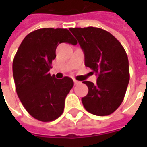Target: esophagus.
Here are the masks:
<instances>
[{
	"label": "esophagus",
	"instance_id": "esophagus-1",
	"mask_svg": "<svg viewBox=\"0 0 147 147\" xmlns=\"http://www.w3.org/2000/svg\"><path fill=\"white\" fill-rule=\"evenodd\" d=\"M74 85H78V84L80 83V82H78V81H77V80H74Z\"/></svg>",
	"mask_w": 147,
	"mask_h": 147
}]
</instances>
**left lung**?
Segmentation results:
<instances>
[{
  "mask_svg": "<svg viewBox=\"0 0 147 147\" xmlns=\"http://www.w3.org/2000/svg\"><path fill=\"white\" fill-rule=\"evenodd\" d=\"M85 55V65L98 78L96 83L84 81L88 93L82 97L84 108L98 116L109 115L122 104L129 82L126 51L115 37L104 29L70 28Z\"/></svg>",
  "mask_w": 147,
  "mask_h": 147,
  "instance_id": "1",
  "label": "left lung"
}]
</instances>
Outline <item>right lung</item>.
Wrapping results in <instances>:
<instances>
[{
  "label": "right lung",
  "instance_id": "obj_1",
  "mask_svg": "<svg viewBox=\"0 0 147 147\" xmlns=\"http://www.w3.org/2000/svg\"><path fill=\"white\" fill-rule=\"evenodd\" d=\"M62 42L76 44L68 29H37L24 37L13 60L17 95L28 114L39 121L58 119L64 112L65 97L74 87L69 77L57 79L49 73L56 47Z\"/></svg>",
  "mask_w": 147,
  "mask_h": 147
}]
</instances>
